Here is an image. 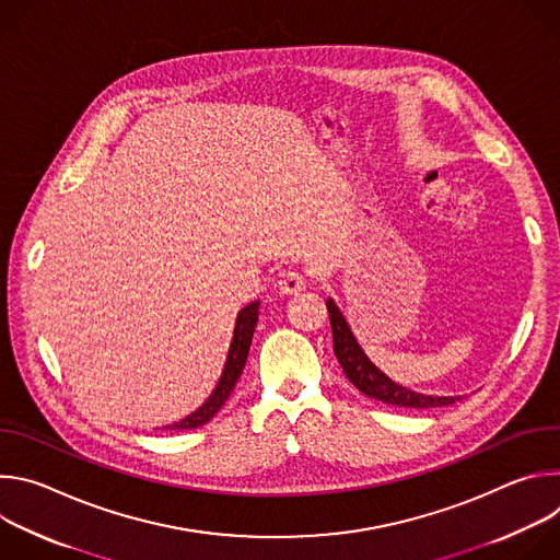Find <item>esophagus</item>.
Returning a JSON list of instances; mask_svg holds the SVG:
<instances>
[{
	"label": "esophagus",
	"instance_id": "1",
	"mask_svg": "<svg viewBox=\"0 0 560 560\" xmlns=\"http://www.w3.org/2000/svg\"><path fill=\"white\" fill-rule=\"evenodd\" d=\"M303 288H305V279H303V275L296 272V270H288V272H283L281 279H279V290H281V294H299Z\"/></svg>",
	"mask_w": 560,
	"mask_h": 560
}]
</instances>
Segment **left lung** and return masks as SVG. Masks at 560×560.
<instances>
[{"mask_svg": "<svg viewBox=\"0 0 560 560\" xmlns=\"http://www.w3.org/2000/svg\"><path fill=\"white\" fill-rule=\"evenodd\" d=\"M328 314H330V326H332V343H335V354L346 372V376L357 385L365 396L376 398V401H383L387 406L396 408H408V410H428V408H441L458 401V396H430V394H419L408 387H401L387 378L361 350L357 339L352 337L343 314L335 305V301H326Z\"/></svg>", "mask_w": 560, "mask_h": 560, "instance_id": "8db88e82", "label": "left lung"}]
</instances>
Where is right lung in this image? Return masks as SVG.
<instances>
[{"instance_id": "add662e5", "label": "right lung", "mask_w": 560, "mask_h": 560, "mask_svg": "<svg viewBox=\"0 0 560 560\" xmlns=\"http://www.w3.org/2000/svg\"><path fill=\"white\" fill-rule=\"evenodd\" d=\"M257 322H259V301L248 303L242 312H238L236 326H234V337H232V346H230V352H228V361H225L223 374H221V378H219V383H217L214 392L210 394L208 401L197 412L186 417L184 421H179L175 425H168V430H192V428H199V425L208 423L223 408L225 398L230 396L232 387L236 385L238 376H242V372H244V365H246V359H248V350H250V343H253V335H255Z\"/></svg>"}]
</instances>
